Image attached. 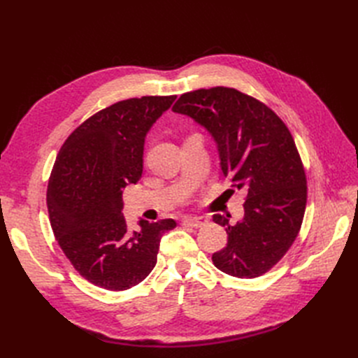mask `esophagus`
<instances>
[{
	"label": "esophagus",
	"mask_w": 358,
	"mask_h": 358,
	"mask_svg": "<svg viewBox=\"0 0 358 358\" xmlns=\"http://www.w3.org/2000/svg\"><path fill=\"white\" fill-rule=\"evenodd\" d=\"M182 224L187 227H194V229H199V227L208 224V220L203 218V216H196V218H185L182 221Z\"/></svg>",
	"instance_id": "1"
}]
</instances>
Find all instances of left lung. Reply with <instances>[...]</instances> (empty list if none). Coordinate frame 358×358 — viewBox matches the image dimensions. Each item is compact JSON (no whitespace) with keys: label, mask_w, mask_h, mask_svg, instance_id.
Segmentation results:
<instances>
[{"label":"left lung","mask_w":358,"mask_h":358,"mask_svg":"<svg viewBox=\"0 0 358 358\" xmlns=\"http://www.w3.org/2000/svg\"><path fill=\"white\" fill-rule=\"evenodd\" d=\"M173 112L208 128L224 176L246 191L242 221L213 216L229 237L212 255L215 267L241 279L267 273L294 243L306 210V173L288 127L263 101L225 86L182 94Z\"/></svg>","instance_id":"1"}]
</instances>
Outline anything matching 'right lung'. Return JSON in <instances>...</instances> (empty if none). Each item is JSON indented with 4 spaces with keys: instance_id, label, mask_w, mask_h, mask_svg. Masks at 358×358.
<instances>
[{
    "instance_id": "obj_1",
    "label": "right lung",
    "mask_w": 358,
    "mask_h": 358,
    "mask_svg": "<svg viewBox=\"0 0 358 358\" xmlns=\"http://www.w3.org/2000/svg\"><path fill=\"white\" fill-rule=\"evenodd\" d=\"M176 95L117 101L67 137L50 171L46 204L62 252L91 284L125 291L152 272L162 233L175 220L140 221L129 231L122 192L143 171L145 136Z\"/></svg>"
}]
</instances>
